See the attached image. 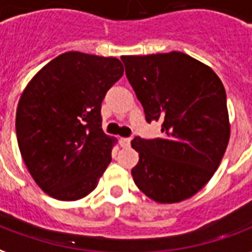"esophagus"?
<instances>
[{"label": "esophagus", "instance_id": "obj_1", "mask_svg": "<svg viewBox=\"0 0 252 252\" xmlns=\"http://www.w3.org/2000/svg\"><path fill=\"white\" fill-rule=\"evenodd\" d=\"M130 142H131V139L127 138V137H122V138L119 139V144H121L122 148H127V146H130Z\"/></svg>", "mask_w": 252, "mask_h": 252}]
</instances>
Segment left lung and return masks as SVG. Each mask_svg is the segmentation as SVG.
I'll use <instances>...</instances> for the list:
<instances>
[{
  "label": "left lung",
  "instance_id": "obj_1",
  "mask_svg": "<svg viewBox=\"0 0 252 252\" xmlns=\"http://www.w3.org/2000/svg\"><path fill=\"white\" fill-rule=\"evenodd\" d=\"M146 122L159 121L162 138L135 137V185L157 203H179L214 176L229 139L227 95L219 76L183 52L122 56Z\"/></svg>",
  "mask_w": 252,
  "mask_h": 252
}]
</instances>
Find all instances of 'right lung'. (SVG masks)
Segmentation results:
<instances>
[{
    "label": "right lung",
    "mask_w": 252,
    "mask_h": 252,
    "mask_svg": "<svg viewBox=\"0 0 252 252\" xmlns=\"http://www.w3.org/2000/svg\"><path fill=\"white\" fill-rule=\"evenodd\" d=\"M122 75L118 59L65 52L24 90L16 114L18 148L36 184L53 199L91 193L111 162L114 138L102 130L100 108Z\"/></svg>",
    "instance_id": "1"
}]
</instances>
